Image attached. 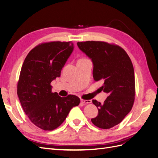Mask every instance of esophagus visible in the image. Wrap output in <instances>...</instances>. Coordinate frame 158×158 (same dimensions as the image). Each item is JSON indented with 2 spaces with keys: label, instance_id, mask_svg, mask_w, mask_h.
I'll return each instance as SVG.
<instances>
[{
  "label": "esophagus",
  "instance_id": "34e87169",
  "mask_svg": "<svg viewBox=\"0 0 158 158\" xmlns=\"http://www.w3.org/2000/svg\"><path fill=\"white\" fill-rule=\"evenodd\" d=\"M81 102L84 104H88V103H90L91 102H92V101H91V100H88V99L87 100V99H81Z\"/></svg>",
  "mask_w": 158,
  "mask_h": 158
}]
</instances>
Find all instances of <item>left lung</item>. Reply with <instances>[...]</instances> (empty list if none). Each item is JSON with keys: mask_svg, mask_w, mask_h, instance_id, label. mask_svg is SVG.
<instances>
[{"mask_svg": "<svg viewBox=\"0 0 158 158\" xmlns=\"http://www.w3.org/2000/svg\"><path fill=\"white\" fill-rule=\"evenodd\" d=\"M77 45L92 59L94 80H102L101 89L109 95L103 103L92 100L98 114L91 121L100 128H111L123 120L135 102V78L132 61L122 47L114 44L88 41L78 42Z\"/></svg>", "mask_w": 158, "mask_h": 158, "instance_id": "left-lung-1", "label": "left lung"}]
</instances>
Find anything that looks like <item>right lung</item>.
Instances as JSON below:
<instances>
[{"label":"right lung","instance_id":"right-lung-1","mask_svg":"<svg viewBox=\"0 0 158 158\" xmlns=\"http://www.w3.org/2000/svg\"><path fill=\"white\" fill-rule=\"evenodd\" d=\"M73 51L72 41L43 43L32 49L23 61L17 94L27 117L42 130L58 128L80 102L76 95L61 98L51 90V82L60 76Z\"/></svg>","mask_w":158,"mask_h":158}]
</instances>
